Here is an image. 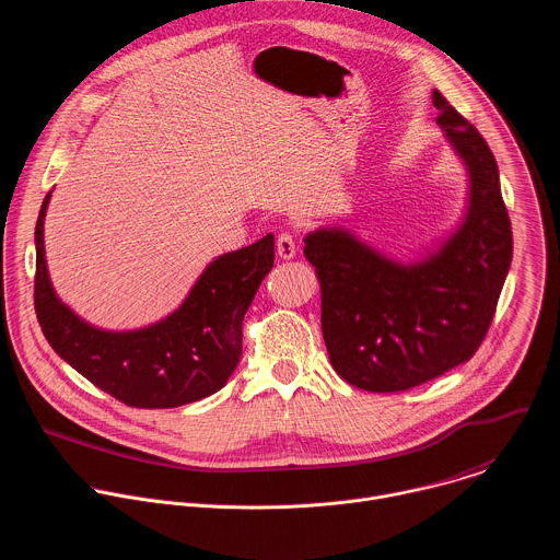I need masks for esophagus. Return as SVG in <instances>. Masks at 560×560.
I'll return each mask as SVG.
<instances>
[{"mask_svg": "<svg viewBox=\"0 0 560 560\" xmlns=\"http://www.w3.org/2000/svg\"><path fill=\"white\" fill-rule=\"evenodd\" d=\"M277 255H279L281 259H294V255H296V242H294V237H292L290 233H281V235L277 237Z\"/></svg>", "mask_w": 560, "mask_h": 560, "instance_id": "esophagus-1", "label": "esophagus"}]
</instances>
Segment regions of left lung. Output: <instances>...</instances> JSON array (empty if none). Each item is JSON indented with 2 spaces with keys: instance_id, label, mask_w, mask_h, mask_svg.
I'll return each mask as SVG.
<instances>
[{
  "instance_id": "1",
  "label": "left lung",
  "mask_w": 560,
  "mask_h": 560,
  "mask_svg": "<svg viewBox=\"0 0 560 560\" xmlns=\"http://www.w3.org/2000/svg\"><path fill=\"white\" fill-rule=\"evenodd\" d=\"M438 125L468 173L457 229L402 264L329 226L305 235L320 283V325L336 374L371 394L407 392L479 349L512 261L497 160L481 133L435 90Z\"/></svg>"
}]
</instances>
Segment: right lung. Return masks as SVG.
<instances>
[{
  "instance_id": "1",
  "label": "right lung",
  "mask_w": 560,
  "mask_h": 560,
  "mask_svg": "<svg viewBox=\"0 0 560 560\" xmlns=\"http://www.w3.org/2000/svg\"><path fill=\"white\" fill-rule=\"evenodd\" d=\"M37 229L35 310L50 347L101 392L136 409H173L220 392L242 358V320L275 264V235L211 261L182 305L162 320L109 331L74 314L55 292Z\"/></svg>"
}]
</instances>
